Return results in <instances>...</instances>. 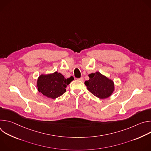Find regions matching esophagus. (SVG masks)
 Returning <instances> with one entry per match:
<instances>
[{
    "mask_svg": "<svg viewBox=\"0 0 151 151\" xmlns=\"http://www.w3.org/2000/svg\"><path fill=\"white\" fill-rule=\"evenodd\" d=\"M78 80L81 81H83V78L82 77H81V78H78Z\"/></svg>",
    "mask_w": 151,
    "mask_h": 151,
    "instance_id": "34e87169",
    "label": "esophagus"
}]
</instances>
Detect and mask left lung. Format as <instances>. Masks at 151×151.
<instances>
[{"label":"left lung","mask_w":151,"mask_h":151,"mask_svg":"<svg viewBox=\"0 0 151 151\" xmlns=\"http://www.w3.org/2000/svg\"><path fill=\"white\" fill-rule=\"evenodd\" d=\"M88 76L90 79L85 82V84L88 90L96 97L104 99L109 97L115 91L114 81L99 72L89 74Z\"/></svg>","instance_id":"8db88e82"}]
</instances>
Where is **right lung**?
I'll return each mask as SVG.
<instances>
[{"label":"right lung","mask_w":151,"mask_h":151,"mask_svg":"<svg viewBox=\"0 0 151 151\" xmlns=\"http://www.w3.org/2000/svg\"><path fill=\"white\" fill-rule=\"evenodd\" d=\"M73 79V76L68 79L64 78L61 73L57 72L41 74L37 78L36 87L40 94L55 99L66 91V87Z\"/></svg>","instance_id":"obj_1"}]
</instances>
